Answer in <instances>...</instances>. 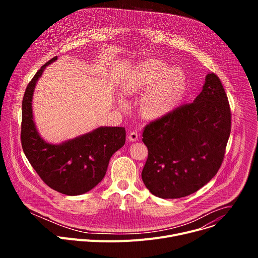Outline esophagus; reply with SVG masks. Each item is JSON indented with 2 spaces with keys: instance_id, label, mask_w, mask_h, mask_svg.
<instances>
[{
  "instance_id": "esophagus-1",
  "label": "esophagus",
  "mask_w": 258,
  "mask_h": 258,
  "mask_svg": "<svg viewBox=\"0 0 258 258\" xmlns=\"http://www.w3.org/2000/svg\"><path fill=\"white\" fill-rule=\"evenodd\" d=\"M128 140L131 141V142H136V141H138V139H139V134L137 133V132H131L130 134H128Z\"/></svg>"
}]
</instances>
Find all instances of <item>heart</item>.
<instances>
[{"instance_id": "obj_1", "label": "heart", "mask_w": 258, "mask_h": 258, "mask_svg": "<svg viewBox=\"0 0 258 258\" xmlns=\"http://www.w3.org/2000/svg\"><path fill=\"white\" fill-rule=\"evenodd\" d=\"M164 62L149 60L141 64L122 87L126 95L147 91L142 109L150 118L161 117L177 106L185 91V78L180 70H168Z\"/></svg>"}]
</instances>
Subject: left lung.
I'll return each instance as SVG.
<instances>
[{"label": "left lung", "instance_id": "left-lung-1", "mask_svg": "<svg viewBox=\"0 0 258 258\" xmlns=\"http://www.w3.org/2000/svg\"><path fill=\"white\" fill-rule=\"evenodd\" d=\"M231 116L222 82L208 73L194 102L145 126L142 141L148 158L142 179L146 188L156 197L176 199L205 186L223 163Z\"/></svg>", "mask_w": 258, "mask_h": 258}]
</instances>
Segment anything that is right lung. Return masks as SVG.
<instances>
[{
    "label": "right lung",
    "mask_w": 258,
    "mask_h": 258,
    "mask_svg": "<svg viewBox=\"0 0 258 258\" xmlns=\"http://www.w3.org/2000/svg\"><path fill=\"white\" fill-rule=\"evenodd\" d=\"M56 60L57 56L43 65L27 85L22 100L21 144L26 158L46 185L77 196L91 191L103 179L110 158L125 143V130L100 126L60 144L43 140L33 121L32 96L44 70Z\"/></svg>",
    "instance_id": "add662e5"
}]
</instances>
